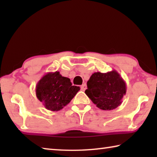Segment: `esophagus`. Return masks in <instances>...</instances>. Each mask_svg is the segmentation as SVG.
Returning a JSON list of instances; mask_svg holds the SVG:
<instances>
[{"mask_svg":"<svg viewBox=\"0 0 157 157\" xmlns=\"http://www.w3.org/2000/svg\"><path fill=\"white\" fill-rule=\"evenodd\" d=\"M86 88H87V86H86V84H82V86H81V89L82 90V91H84L86 89Z\"/></svg>","mask_w":157,"mask_h":157,"instance_id":"esophagus-1","label":"esophagus"}]
</instances>
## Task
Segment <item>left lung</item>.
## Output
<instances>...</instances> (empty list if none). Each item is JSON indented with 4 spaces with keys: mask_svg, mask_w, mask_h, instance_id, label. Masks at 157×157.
<instances>
[{
    "mask_svg": "<svg viewBox=\"0 0 157 157\" xmlns=\"http://www.w3.org/2000/svg\"><path fill=\"white\" fill-rule=\"evenodd\" d=\"M126 83L116 70L92 74L85 91L90 99L102 110H113L121 105L126 94Z\"/></svg>",
    "mask_w": 157,
    "mask_h": 157,
    "instance_id": "1",
    "label": "left lung"
}]
</instances>
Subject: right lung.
I'll use <instances>...</instances> for the list:
<instances>
[{"instance_id": "right-lung-1", "label": "right lung", "mask_w": 157, "mask_h": 157, "mask_svg": "<svg viewBox=\"0 0 157 157\" xmlns=\"http://www.w3.org/2000/svg\"><path fill=\"white\" fill-rule=\"evenodd\" d=\"M79 89L73 86L70 79L55 71L47 73L38 82L36 95L46 109L57 111L67 105Z\"/></svg>"}]
</instances>
